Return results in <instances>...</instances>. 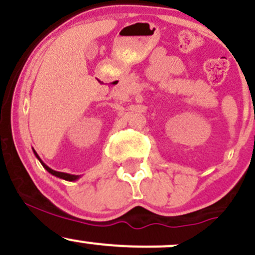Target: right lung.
<instances>
[{
    "instance_id": "right-lung-1",
    "label": "right lung",
    "mask_w": 255,
    "mask_h": 255,
    "mask_svg": "<svg viewBox=\"0 0 255 255\" xmlns=\"http://www.w3.org/2000/svg\"><path fill=\"white\" fill-rule=\"evenodd\" d=\"M33 151H34V154H35V156H37L38 159H39V161L40 163H42V165L44 166V169H47V170L49 171V173L51 174V175H55V176H58V177H60V179H64V180H66V181H75V180H78L79 179V175H71V174H66V173H60V171H55V170H53V169H50L49 168V166H47L45 165L44 163H43L42 160H40V158H39V155H38L37 153H35V150L34 149H33Z\"/></svg>"
}]
</instances>
